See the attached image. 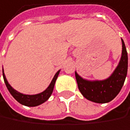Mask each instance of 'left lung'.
<instances>
[{
  "mask_svg": "<svg viewBox=\"0 0 130 130\" xmlns=\"http://www.w3.org/2000/svg\"><path fill=\"white\" fill-rule=\"evenodd\" d=\"M121 40L123 44L122 56L117 67L108 79L102 81H88L83 79L75 72L79 90L86 99L95 103H107L120 92L128 69L127 51L123 40Z\"/></svg>",
  "mask_w": 130,
  "mask_h": 130,
  "instance_id": "left-lung-1",
  "label": "left lung"
}]
</instances>
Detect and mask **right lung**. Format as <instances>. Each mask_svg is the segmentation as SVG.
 Returning a JSON list of instances; mask_svg holds the SVG:
<instances>
[{
  "mask_svg": "<svg viewBox=\"0 0 130 130\" xmlns=\"http://www.w3.org/2000/svg\"><path fill=\"white\" fill-rule=\"evenodd\" d=\"M60 70L57 72V73L55 74V76H54L51 84L49 85V86L41 93L37 94V95H23L16 90H14L10 85L8 83L5 75L4 73V70H3V77H4V83L6 84V86L8 89V91L10 92V93L12 95V96L19 103L25 105V106H28V107H35V106H38L42 103H44V101H46L50 96L51 95L53 90H54V84L56 82V79L59 75Z\"/></svg>",
  "mask_w": 130,
  "mask_h": 130,
  "instance_id": "add662e5",
  "label": "right lung"
}]
</instances>
